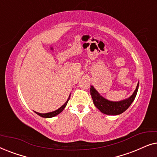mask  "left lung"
I'll list each match as a JSON object with an SVG mask.
<instances>
[{
    "mask_svg": "<svg viewBox=\"0 0 157 157\" xmlns=\"http://www.w3.org/2000/svg\"><path fill=\"white\" fill-rule=\"evenodd\" d=\"M139 82H138L136 89L134 93L129 97L126 99L119 101H112L103 97L100 94L96 91V89L93 86H91L90 93H91L92 99L95 106L101 112L107 115H119L124 112L130 105L134 101L136 97L137 91H138Z\"/></svg>",
    "mask_w": 157,
    "mask_h": 157,
    "instance_id": "obj_1",
    "label": "left lung"
}]
</instances>
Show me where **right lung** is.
Returning <instances> with one entry per match:
<instances>
[{
  "label": "right lung",
  "mask_w": 157,
  "mask_h": 157,
  "mask_svg": "<svg viewBox=\"0 0 157 157\" xmlns=\"http://www.w3.org/2000/svg\"><path fill=\"white\" fill-rule=\"evenodd\" d=\"M70 96H71V94L69 95V96H68V99L65 102V104H64L63 105H62V106L60 107L59 109H58L56 111H52V112H49V113H38L36 112V111H34L36 113H37V114L38 116H40V117H44V118H52V117H56V116H57L58 114H59L60 113H61L62 111H63V110L64 109V108L66 106V105H67V103L68 101H69V98H70Z\"/></svg>",
  "instance_id": "1"
}]
</instances>
